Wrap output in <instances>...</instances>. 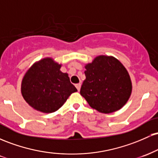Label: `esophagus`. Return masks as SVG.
I'll return each instance as SVG.
<instances>
[{
	"label": "esophagus",
	"mask_w": 158,
	"mask_h": 158,
	"mask_svg": "<svg viewBox=\"0 0 158 158\" xmlns=\"http://www.w3.org/2000/svg\"><path fill=\"white\" fill-rule=\"evenodd\" d=\"M76 88H77L78 91H79V90H80V88H81V84H80V83H79V84L76 85Z\"/></svg>",
	"instance_id": "esophagus-1"
}]
</instances>
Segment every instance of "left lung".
Wrapping results in <instances>:
<instances>
[{"label": "left lung", "instance_id": "8db88e82", "mask_svg": "<svg viewBox=\"0 0 158 158\" xmlns=\"http://www.w3.org/2000/svg\"><path fill=\"white\" fill-rule=\"evenodd\" d=\"M86 79L80 94L89 106L100 113L117 111L131 96V81L122 63L113 56H99L85 65Z\"/></svg>", "mask_w": 158, "mask_h": 158}]
</instances>
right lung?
Wrapping results in <instances>:
<instances>
[{
    "label": "right lung",
    "mask_w": 158,
    "mask_h": 158,
    "mask_svg": "<svg viewBox=\"0 0 158 158\" xmlns=\"http://www.w3.org/2000/svg\"><path fill=\"white\" fill-rule=\"evenodd\" d=\"M61 67L51 58H44L32 64L25 73L21 94L34 109L43 113L55 112L70 94L77 91L68 74L60 70Z\"/></svg>",
    "instance_id": "1"
}]
</instances>
